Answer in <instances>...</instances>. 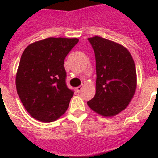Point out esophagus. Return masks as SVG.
<instances>
[{
    "mask_svg": "<svg viewBox=\"0 0 158 158\" xmlns=\"http://www.w3.org/2000/svg\"><path fill=\"white\" fill-rule=\"evenodd\" d=\"M83 88H84V85H81V86L77 87V88H76L77 93H80V92L82 91V89H83Z\"/></svg>",
    "mask_w": 158,
    "mask_h": 158,
    "instance_id": "1",
    "label": "esophagus"
}]
</instances>
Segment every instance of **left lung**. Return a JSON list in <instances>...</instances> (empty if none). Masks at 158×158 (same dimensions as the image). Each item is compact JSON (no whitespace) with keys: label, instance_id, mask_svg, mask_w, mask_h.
I'll return each instance as SVG.
<instances>
[{"label":"left lung","instance_id":"8db88e82","mask_svg":"<svg viewBox=\"0 0 158 158\" xmlns=\"http://www.w3.org/2000/svg\"><path fill=\"white\" fill-rule=\"evenodd\" d=\"M96 58V94L87 103L99 115L110 117L127 107L135 95L137 75L130 52L119 43L95 36L88 38Z\"/></svg>","mask_w":158,"mask_h":158}]
</instances>
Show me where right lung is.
<instances>
[{
	"instance_id": "obj_1",
	"label": "right lung",
	"mask_w": 158,
	"mask_h": 158,
	"mask_svg": "<svg viewBox=\"0 0 158 158\" xmlns=\"http://www.w3.org/2000/svg\"><path fill=\"white\" fill-rule=\"evenodd\" d=\"M78 38H48L23 51L16 73V89L34 119L52 122L66 111L74 92L65 84L64 58Z\"/></svg>"
}]
</instances>
